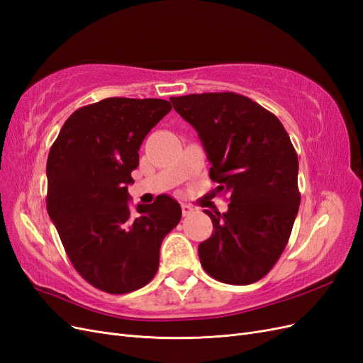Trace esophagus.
I'll list each match as a JSON object with an SVG mask.
<instances>
[{"label":"esophagus","mask_w":363,"mask_h":363,"mask_svg":"<svg viewBox=\"0 0 363 363\" xmlns=\"http://www.w3.org/2000/svg\"><path fill=\"white\" fill-rule=\"evenodd\" d=\"M182 212H183V216H189L194 213V207L189 206V204H182Z\"/></svg>","instance_id":"esophagus-1"}]
</instances>
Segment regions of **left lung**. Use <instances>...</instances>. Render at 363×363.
<instances>
[{
	"mask_svg": "<svg viewBox=\"0 0 363 363\" xmlns=\"http://www.w3.org/2000/svg\"><path fill=\"white\" fill-rule=\"evenodd\" d=\"M199 131L212 167V196L228 194L225 213L204 211L212 236L199 245L201 267L227 284L265 277L286 247L300 207L298 157L279 118L235 92L172 96Z\"/></svg>",
	"mask_w": 363,
	"mask_h": 363,
	"instance_id": "8db88e82",
	"label": "left lung"
}]
</instances>
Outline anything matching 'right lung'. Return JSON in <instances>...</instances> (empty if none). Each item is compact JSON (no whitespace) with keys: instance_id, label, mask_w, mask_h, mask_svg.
Here are the masks:
<instances>
[{"instance_id":"add662e5","label":"right lung","mask_w":363,"mask_h":363,"mask_svg":"<svg viewBox=\"0 0 363 363\" xmlns=\"http://www.w3.org/2000/svg\"><path fill=\"white\" fill-rule=\"evenodd\" d=\"M157 98H106L75 111L47 160V211L75 271L107 294L133 292L152 280L163 238L180 223L168 195L128 208L127 184L148 131L171 112Z\"/></svg>"}]
</instances>
